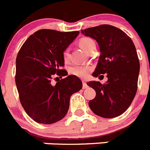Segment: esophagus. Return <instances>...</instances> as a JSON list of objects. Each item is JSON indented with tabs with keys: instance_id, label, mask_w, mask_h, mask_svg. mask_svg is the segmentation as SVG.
<instances>
[{
	"instance_id": "34e87169",
	"label": "esophagus",
	"mask_w": 150,
	"mask_h": 150,
	"mask_svg": "<svg viewBox=\"0 0 150 150\" xmlns=\"http://www.w3.org/2000/svg\"><path fill=\"white\" fill-rule=\"evenodd\" d=\"M82 84H83V86H82L83 88L85 89V88H88V85H87V84H86V82H85V81H82Z\"/></svg>"
}]
</instances>
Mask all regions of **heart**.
<instances>
[{
  "label": "heart",
  "instance_id": "1",
  "mask_svg": "<svg viewBox=\"0 0 150 150\" xmlns=\"http://www.w3.org/2000/svg\"><path fill=\"white\" fill-rule=\"evenodd\" d=\"M79 46H81L82 50H85L86 52H90L91 51L94 49H96V44L93 40L90 38H83L79 41ZM69 49H66L63 52V58L65 61L69 59ZM89 71H90V67L88 66H82V65H73L70 69V71L71 74L74 75H76L79 78H86L88 76Z\"/></svg>",
  "mask_w": 150,
  "mask_h": 150
}]
</instances>
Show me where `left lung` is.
I'll list each match as a JSON object with an SVG mask.
<instances>
[{"label":"left lung","mask_w":150,"mask_h":150,"mask_svg":"<svg viewBox=\"0 0 150 150\" xmlns=\"http://www.w3.org/2000/svg\"><path fill=\"white\" fill-rule=\"evenodd\" d=\"M81 33L96 40L100 48V57L92 75L107 74L108 77L104 85L95 81L87 83L96 91L95 98L88 102L91 110L104 118L121 115L131 104L137 91L139 62L133 42L124 31L108 24L82 30Z\"/></svg>","instance_id":"obj_1"}]
</instances>
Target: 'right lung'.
Returning <instances> with one entry per match:
<instances>
[{
    "instance_id": "1",
    "label": "right lung",
    "mask_w": 150,
    "mask_h": 150,
    "mask_svg": "<svg viewBox=\"0 0 150 150\" xmlns=\"http://www.w3.org/2000/svg\"><path fill=\"white\" fill-rule=\"evenodd\" d=\"M79 31L40 30L29 37L17 54L15 81L26 113L39 124H52L62 120L69 108L70 97L82 88L74 75L52 85L55 74L65 76L63 52Z\"/></svg>"
}]
</instances>
